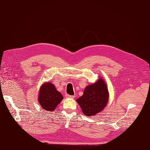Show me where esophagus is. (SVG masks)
Here are the masks:
<instances>
[{
	"mask_svg": "<svg viewBox=\"0 0 150 150\" xmlns=\"http://www.w3.org/2000/svg\"><path fill=\"white\" fill-rule=\"evenodd\" d=\"M66 97L67 98H72V99H73V98H75L74 96H71V95H68V94H66Z\"/></svg>",
	"mask_w": 150,
	"mask_h": 150,
	"instance_id": "1",
	"label": "esophagus"
}]
</instances>
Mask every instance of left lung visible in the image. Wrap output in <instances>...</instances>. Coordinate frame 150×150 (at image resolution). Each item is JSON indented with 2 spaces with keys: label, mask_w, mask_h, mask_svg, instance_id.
I'll list each match as a JSON object with an SVG mask.
<instances>
[{
  "label": "left lung",
  "mask_w": 150,
  "mask_h": 150,
  "mask_svg": "<svg viewBox=\"0 0 150 150\" xmlns=\"http://www.w3.org/2000/svg\"><path fill=\"white\" fill-rule=\"evenodd\" d=\"M109 93L106 84L102 78L93 84L88 86L82 96L76 99L83 112L91 116L101 112L108 101Z\"/></svg>",
  "instance_id": "obj_1"
}]
</instances>
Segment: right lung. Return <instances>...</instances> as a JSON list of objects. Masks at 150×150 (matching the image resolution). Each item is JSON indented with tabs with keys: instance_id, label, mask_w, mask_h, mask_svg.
Returning a JSON list of instances; mask_svg holds the SVG:
<instances>
[{
	"instance_id": "obj_1",
	"label": "right lung",
	"mask_w": 150,
	"mask_h": 150,
	"mask_svg": "<svg viewBox=\"0 0 150 150\" xmlns=\"http://www.w3.org/2000/svg\"><path fill=\"white\" fill-rule=\"evenodd\" d=\"M63 96L51 83H46L40 86L38 101L44 110L52 112L62 100Z\"/></svg>"
}]
</instances>
